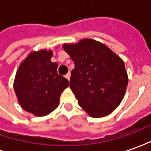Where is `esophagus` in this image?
<instances>
[{
    "label": "esophagus",
    "mask_w": 151,
    "mask_h": 151,
    "mask_svg": "<svg viewBox=\"0 0 151 151\" xmlns=\"http://www.w3.org/2000/svg\"><path fill=\"white\" fill-rule=\"evenodd\" d=\"M65 78L68 79V81H69V80H70V73H67V74H66Z\"/></svg>",
    "instance_id": "34e87169"
}]
</instances>
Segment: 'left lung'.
I'll use <instances>...</instances> for the list:
<instances>
[{"label": "left lung", "mask_w": 151, "mask_h": 151, "mask_svg": "<svg viewBox=\"0 0 151 151\" xmlns=\"http://www.w3.org/2000/svg\"><path fill=\"white\" fill-rule=\"evenodd\" d=\"M63 48L74 63L69 86L92 117L108 116L122 101L128 86L123 60L104 43L84 39Z\"/></svg>", "instance_id": "left-lung-1"}]
</instances>
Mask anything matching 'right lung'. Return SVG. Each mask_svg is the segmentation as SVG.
<instances>
[{
  "instance_id": "add662e5",
  "label": "right lung",
  "mask_w": 151,
  "mask_h": 151,
  "mask_svg": "<svg viewBox=\"0 0 151 151\" xmlns=\"http://www.w3.org/2000/svg\"><path fill=\"white\" fill-rule=\"evenodd\" d=\"M52 52H33L23 60L15 76L14 88L18 103L25 111L37 116L55 110L60 94L69 82L57 73L58 65L52 62Z\"/></svg>"
}]
</instances>
